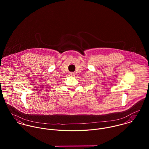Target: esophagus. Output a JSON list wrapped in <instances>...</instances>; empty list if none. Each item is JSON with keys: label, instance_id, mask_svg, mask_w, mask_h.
<instances>
[{"label": "esophagus", "instance_id": "esophagus-1", "mask_svg": "<svg viewBox=\"0 0 149 149\" xmlns=\"http://www.w3.org/2000/svg\"><path fill=\"white\" fill-rule=\"evenodd\" d=\"M69 74L71 76H74V73L73 72H70L69 73Z\"/></svg>", "mask_w": 149, "mask_h": 149}]
</instances>
